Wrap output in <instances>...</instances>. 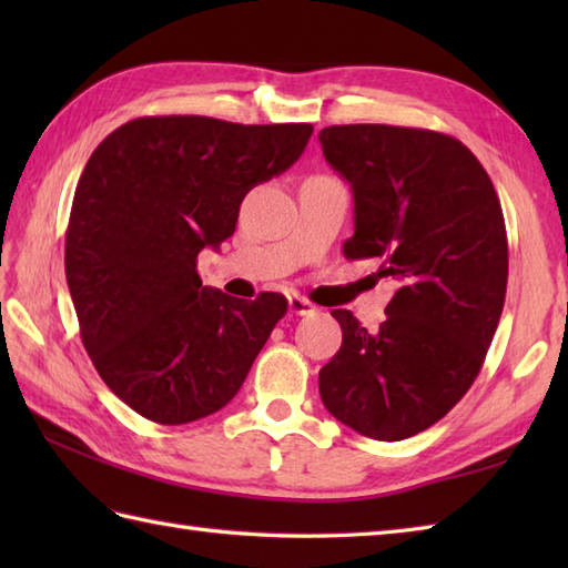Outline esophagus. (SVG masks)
Listing matches in <instances>:
<instances>
[{
  "label": "esophagus",
  "instance_id": "34e87169",
  "mask_svg": "<svg viewBox=\"0 0 568 568\" xmlns=\"http://www.w3.org/2000/svg\"><path fill=\"white\" fill-rule=\"evenodd\" d=\"M287 305H291V312H293V315H312V312H317V307L312 305L307 297L297 295V293L287 297Z\"/></svg>",
  "mask_w": 568,
  "mask_h": 568
}]
</instances>
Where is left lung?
<instances>
[{
    "instance_id": "obj_1",
    "label": "left lung",
    "mask_w": 568,
    "mask_h": 568,
    "mask_svg": "<svg viewBox=\"0 0 568 568\" xmlns=\"http://www.w3.org/2000/svg\"><path fill=\"white\" fill-rule=\"evenodd\" d=\"M320 143L354 192L344 256L381 258L397 287L376 332L332 310L344 339L320 395L346 427L400 442L449 413L484 366L508 287L503 207L476 155L439 131L344 124Z\"/></svg>"
}]
</instances>
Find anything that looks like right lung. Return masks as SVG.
Instances as JSON below:
<instances>
[{
    "label": "right lung",
    "mask_w": 568,
    "mask_h": 568,
    "mask_svg": "<svg viewBox=\"0 0 568 568\" xmlns=\"http://www.w3.org/2000/svg\"><path fill=\"white\" fill-rule=\"evenodd\" d=\"M315 126L139 116L78 180L65 277L84 352L119 400L185 425L239 393L287 300L204 287L197 253L234 234L246 192L287 171Z\"/></svg>",
    "instance_id": "add662e5"
}]
</instances>
